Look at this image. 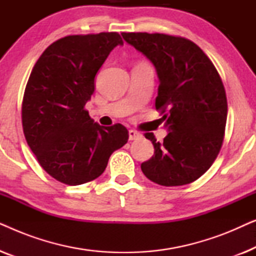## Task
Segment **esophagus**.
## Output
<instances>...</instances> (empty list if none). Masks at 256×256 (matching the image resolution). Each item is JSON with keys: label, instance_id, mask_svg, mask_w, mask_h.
Here are the masks:
<instances>
[{"label": "esophagus", "instance_id": "obj_1", "mask_svg": "<svg viewBox=\"0 0 256 256\" xmlns=\"http://www.w3.org/2000/svg\"><path fill=\"white\" fill-rule=\"evenodd\" d=\"M141 138V134L135 130H129V141H135Z\"/></svg>", "mask_w": 256, "mask_h": 256}]
</instances>
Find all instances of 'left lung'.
Masks as SVG:
<instances>
[{"label":"left lung","mask_w":256,"mask_h":256,"mask_svg":"<svg viewBox=\"0 0 256 256\" xmlns=\"http://www.w3.org/2000/svg\"><path fill=\"white\" fill-rule=\"evenodd\" d=\"M129 45L155 66L160 80L156 110L169 132L163 142L152 132L154 156L141 164L146 178L163 186L192 183L210 169L224 141L227 99L214 65L198 45L163 34L122 32Z\"/></svg>","instance_id":"8db88e82"}]
</instances>
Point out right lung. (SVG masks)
I'll return each mask as SVG.
<instances>
[{
  "label": "right lung",
  "mask_w": 256,
  "mask_h": 256,
  "mask_svg": "<svg viewBox=\"0 0 256 256\" xmlns=\"http://www.w3.org/2000/svg\"><path fill=\"white\" fill-rule=\"evenodd\" d=\"M118 45H124L118 32L60 38L42 54L28 80L24 136L42 168L64 184L96 180L128 141L124 126L102 127L84 108L98 71Z\"/></svg>",
  "instance_id": "right-lung-1"
}]
</instances>
